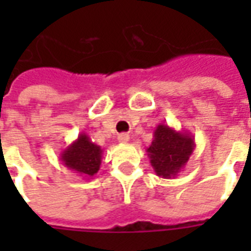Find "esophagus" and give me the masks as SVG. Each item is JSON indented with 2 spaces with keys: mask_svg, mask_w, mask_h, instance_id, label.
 Here are the masks:
<instances>
[{
  "mask_svg": "<svg viewBox=\"0 0 251 251\" xmlns=\"http://www.w3.org/2000/svg\"><path fill=\"white\" fill-rule=\"evenodd\" d=\"M129 140H130V136L127 133H121V134H118V141L120 142H129Z\"/></svg>",
  "mask_w": 251,
  "mask_h": 251,
  "instance_id": "34e87169",
  "label": "esophagus"
}]
</instances>
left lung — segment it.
<instances>
[{
  "instance_id": "left-lung-1",
  "label": "left lung",
  "mask_w": 251,
  "mask_h": 251,
  "mask_svg": "<svg viewBox=\"0 0 251 251\" xmlns=\"http://www.w3.org/2000/svg\"><path fill=\"white\" fill-rule=\"evenodd\" d=\"M194 136L188 131H177L165 124L154 129L153 141L147 148L151 165L158 177L171 179L176 177L195 149Z\"/></svg>"
}]
</instances>
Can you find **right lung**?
Wrapping results in <instances>:
<instances>
[{"label":"right lung","instance_id":"right-lung-1","mask_svg":"<svg viewBox=\"0 0 251 251\" xmlns=\"http://www.w3.org/2000/svg\"><path fill=\"white\" fill-rule=\"evenodd\" d=\"M103 151L99 145L94 144L86 133H80L71 145L60 154L63 165L79 174L82 177L91 179L100 168Z\"/></svg>","mask_w":251,"mask_h":251}]
</instances>
